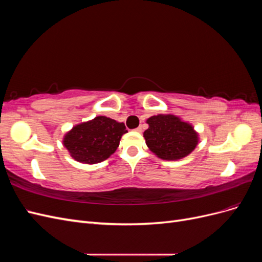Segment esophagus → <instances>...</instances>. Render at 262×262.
Listing matches in <instances>:
<instances>
[{"instance_id": "1", "label": "esophagus", "mask_w": 262, "mask_h": 262, "mask_svg": "<svg viewBox=\"0 0 262 262\" xmlns=\"http://www.w3.org/2000/svg\"><path fill=\"white\" fill-rule=\"evenodd\" d=\"M136 131H137V132H142V128H141V126H139V128H137Z\"/></svg>"}]
</instances>
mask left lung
<instances>
[{"label":"left lung","mask_w":262,"mask_h":262,"mask_svg":"<svg viewBox=\"0 0 262 262\" xmlns=\"http://www.w3.org/2000/svg\"><path fill=\"white\" fill-rule=\"evenodd\" d=\"M144 131L145 143L157 157L165 161H178L188 156L199 143V134L192 124L175 115L149 117Z\"/></svg>","instance_id":"left-lung-1"}]
</instances>
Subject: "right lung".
<instances>
[{"label": "right lung", "mask_w": 262, "mask_h": 262, "mask_svg": "<svg viewBox=\"0 0 262 262\" xmlns=\"http://www.w3.org/2000/svg\"><path fill=\"white\" fill-rule=\"evenodd\" d=\"M128 132L123 122L105 116L74 125L63 137V145L75 161L83 164H97L112 156Z\"/></svg>", "instance_id": "1"}]
</instances>
